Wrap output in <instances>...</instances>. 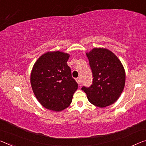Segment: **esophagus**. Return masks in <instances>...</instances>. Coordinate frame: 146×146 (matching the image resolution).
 Listing matches in <instances>:
<instances>
[{"label":"esophagus","instance_id":"1","mask_svg":"<svg viewBox=\"0 0 146 146\" xmlns=\"http://www.w3.org/2000/svg\"><path fill=\"white\" fill-rule=\"evenodd\" d=\"M76 82H77V83L79 85L81 84V78H76Z\"/></svg>","mask_w":146,"mask_h":146}]
</instances>
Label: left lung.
Returning a JSON list of instances; mask_svg holds the SVG:
<instances>
[{
	"mask_svg": "<svg viewBox=\"0 0 146 146\" xmlns=\"http://www.w3.org/2000/svg\"><path fill=\"white\" fill-rule=\"evenodd\" d=\"M93 73V84L83 87L91 104L104 108L116 102L125 84V71L121 62L110 50L95 48L86 53Z\"/></svg>",
	"mask_w": 146,
	"mask_h": 146,
	"instance_id": "left-lung-1",
	"label": "left lung"
}]
</instances>
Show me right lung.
<instances>
[{
  "label": "right lung",
  "mask_w": 146,
  "mask_h": 146,
  "mask_svg": "<svg viewBox=\"0 0 146 146\" xmlns=\"http://www.w3.org/2000/svg\"><path fill=\"white\" fill-rule=\"evenodd\" d=\"M68 53L48 51L38 59L31 74V84L38 102L46 109L60 111L70 106L78 84L66 62Z\"/></svg>",
  "instance_id": "right-lung-1"
}]
</instances>
